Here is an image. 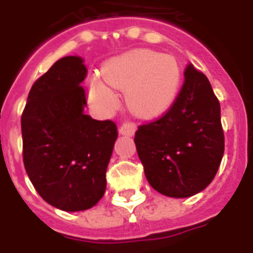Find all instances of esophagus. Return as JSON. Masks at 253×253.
<instances>
[{
  "instance_id": "obj_1",
  "label": "esophagus",
  "mask_w": 253,
  "mask_h": 253,
  "mask_svg": "<svg viewBox=\"0 0 253 253\" xmlns=\"http://www.w3.org/2000/svg\"><path fill=\"white\" fill-rule=\"evenodd\" d=\"M135 130H137V125L134 122H123L122 126L119 127V132L125 135H134Z\"/></svg>"
}]
</instances>
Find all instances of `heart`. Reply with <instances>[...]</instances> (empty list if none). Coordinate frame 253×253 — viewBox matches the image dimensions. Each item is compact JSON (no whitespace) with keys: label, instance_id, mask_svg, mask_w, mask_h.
<instances>
[{"label":"heart","instance_id":"1","mask_svg":"<svg viewBox=\"0 0 253 253\" xmlns=\"http://www.w3.org/2000/svg\"><path fill=\"white\" fill-rule=\"evenodd\" d=\"M105 83L126 90L127 107L135 115L163 114L173 103L180 86V66L175 58L152 50H134L112 59L103 69ZM89 93L101 103L114 99L100 81L89 84Z\"/></svg>","mask_w":253,"mask_h":253}]
</instances>
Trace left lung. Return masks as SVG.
<instances>
[{
  "mask_svg": "<svg viewBox=\"0 0 253 253\" xmlns=\"http://www.w3.org/2000/svg\"><path fill=\"white\" fill-rule=\"evenodd\" d=\"M134 142L149 184L160 194L187 198L205 190L225 149L221 107L206 76L188 65L168 111L138 127Z\"/></svg>",
  "mask_w": 253,
  "mask_h": 253,
  "instance_id": "left-lung-1",
  "label": "left lung"
}]
</instances>
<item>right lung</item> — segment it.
Returning <instances> with one entry per match:
<instances>
[{
    "instance_id": "add662e5",
    "label": "right lung",
    "mask_w": 253,
    "mask_h": 253,
    "mask_svg": "<svg viewBox=\"0 0 253 253\" xmlns=\"http://www.w3.org/2000/svg\"><path fill=\"white\" fill-rule=\"evenodd\" d=\"M85 76L80 57L57 61L34 83L21 115L27 175L47 203L65 211L86 210L103 198L118 137L114 122L84 114Z\"/></svg>"
}]
</instances>
